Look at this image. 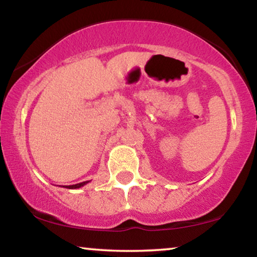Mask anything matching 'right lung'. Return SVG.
I'll list each match as a JSON object with an SVG mask.
<instances>
[{"instance_id":"obj_1","label":"right lung","mask_w":257,"mask_h":257,"mask_svg":"<svg viewBox=\"0 0 257 257\" xmlns=\"http://www.w3.org/2000/svg\"><path fill=\"white\" fill-rule=\"evenodd\" d=\"M87 182H90V180L89 181H83V182H79V184H76V185H70V186H63V187L64 188H69V189H76V188H80V187H83V186H85Z\"/></svg>"}]
</instances>
